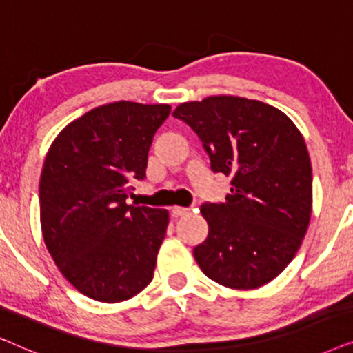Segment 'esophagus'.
<instances>
[{
    "label": "esophagus",
    "instance_id": "34e87169",
    "mask_svg": "<svg viewBox=\"0 0 353 353\" xmlns=\"http://www.w3.org/2000/svg\"><path fill=\"white\" fill-rule=\"evenodd\" d=\"M191 209H188V207H180V205H173L172 207V214L175 216H183L186 214H190Z\"/></svg>",
    "mask_w": 353,
    "mask_h": 353
}]
</instances>
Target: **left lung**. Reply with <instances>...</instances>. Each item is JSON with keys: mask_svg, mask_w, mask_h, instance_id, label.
Wrapping results in <instances>:
<instances>
[{"mask_svg": "<svg viewBox=\"0 0 353 353\" xmlns=\"http://www.w3.org/2000/svg\"><path fill=\"white\" fill-rule=\"evenodd\" d=\"M185 120L231 176V194L204 204L209 236L194 248L205 276L231 289H257L291 263L312 215V163L302 133L273 105L219 94L181 103Z\"/></svg>", "mask_w": 353, "mask_h": 353, "instance_id": "1", "label": "left lung"}]
</instances>
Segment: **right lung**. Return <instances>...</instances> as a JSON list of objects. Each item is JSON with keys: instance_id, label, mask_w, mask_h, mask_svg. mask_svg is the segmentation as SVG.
Listing matches in <instances>:
<instances>
[{"instance_id": "obj_1", "label": "right lung", "mask_w": 353, "mask_h": 353, "mask_svg": "<svg viewBox=\"0 0 353 353\" xmlns=\"http://www.w3.org/2000/svg\"><path fill=\"white\" fill-rule=\"evenodd\" d=\"M168 104L117 101L88 110L51 143L40 178L48 252L83 296L117 303L151 283L167 209L128 205L130 180L146 176L148 152Z\"/></svg>"}]
</instances>
